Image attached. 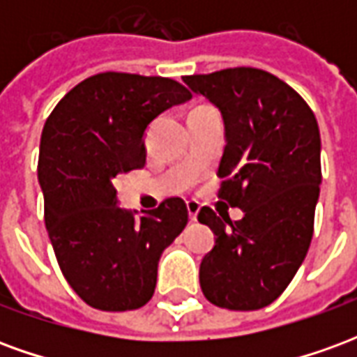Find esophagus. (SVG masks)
Returning <instances> with one entry per match:
<instances>
[{
	"label": "esophagus",
	"instance_id": "34e87169",
	"mask_svg": "<svg viewBox=\"0 0 357 357\" xmlns=\"http://www.w3.org/2000/svg\"><path fill=\"white\" fill-rule=\"evenodd\" d=\"M199 210H201V204L197 201H187V212H189V218L191 220H197V216H199Z\"/></svg>",
	"mask_w": 357,
	"mask_h": 357
}]
</instances>
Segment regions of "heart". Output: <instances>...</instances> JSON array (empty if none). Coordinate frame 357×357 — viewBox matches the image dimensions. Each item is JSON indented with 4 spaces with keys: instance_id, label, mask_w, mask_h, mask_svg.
<instances>
[{
    "instance_id": "b5f03b06",
    "label": "heart",
    "mask_w": 357,
    "mask_h": 357,
    "mask_svg": "<svg viewBox=\"0 0 357 357\" xmlns=\"http://www.w3.org/2000/svg\"><path fill=\"white\" fill-rule=\"evenodd\" d=\"M202 109H212V107H210V105H199V107H195L191 112H195V110H202Z\"/></svg>"
}]
</instances>
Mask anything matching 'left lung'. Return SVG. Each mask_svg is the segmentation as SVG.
<instances>
[{
	"mask_svg": "<svg viewBox=\"0 0 357 357\" xmlns=\"http://www.w3.org/2000/svg\"><path fill=\"white\" fill-rule=\"evenodd\" d=\"M222 110L224 179L218 197L245 212L231 222L202 206L216 245L201 262L206 300L225 310H260L289 287L314 235L321 139L307 102L273 74L237 66L183 76Z\"/></svg>",
	"mask_w": 357,
	"mask_h": 357,
	"instance_id": "obj_1",
	"label": "left lung"
}]
</instances>
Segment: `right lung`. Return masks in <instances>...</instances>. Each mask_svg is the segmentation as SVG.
<instances>
[{"label": "right lung", "mask_w": 357, "mask_h": 357, "mask_svg": "<svg viewBox=\"0 0 357 357\" xmlns=\"http://www.w3.org/2000/svg\"><path fill=\"white\" fill-rule=\"evenodd\" d=\"M187 99L172 78L101 73L74 86L45 120L38 160L45 227L63 275L91 307L145 306L158 258L189 222L179 197L139 220L116 199V179L145 166L147 126Z\"/></svg>", "instance_id": "right-lung-1"}]
</instances>
